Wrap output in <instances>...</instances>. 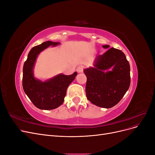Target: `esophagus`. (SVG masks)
Returning <instances> with one entry per match:
<instances>
[{
    "label": "esophagus",
    "mask_w": 155,
    "mask_h": 155,
    "mask_svg": "<svg viewBox=\"0 0 155 155\" xmlns=\"http://www.w3.org/2000/svg\"><path fill=\"white\" fill-rule=\"evenodd\" d=\"M83 69H84V67L83 65H80V66H79L77 68V72L79 73H81L83 71Z\"/></svg>",
    "instance_id": "esophagus-1"
}]
</instances>
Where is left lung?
Masks as SVG:
<instances>
[{
    "label": "left lung",
    "instance_id": "1",
    "mask_svg": "<svg viewBox=\"0 0 155 155\" xmlns=\"http://www.w3.org/2000/svg\"><path fill=\"white\" fill-rule=\"evenodd\" d=\"M109 45H104L107 48ZM94 67L83 70L87 76L86 94L94 105L109 109L118 104L130 83V65L122 51L114 48L96 58ZM112 68V71L108 70Z\"/></svg>",
    "mask_w": 155,
    "mask_h": 155
}]
</instances>
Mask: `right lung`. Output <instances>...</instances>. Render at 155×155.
I'll return each mask as SVG.
<instances>
[{"label":"right lung","mask_w":155,"mask_h":155,"mask_svg":"<svg viewBox=\"0 0 155 155\" xmlns=\"http://www.w3.org/2000/svg\"><path fill=\"white\" fill-rule=\"evenodd\" d=\"M58 45L59 42L48 41L33 47L23 66V89L33 104L40 109L51 110L62 105L68 87L77 76L76 72L69 76L60 74L45 81L34 76V67L37 55L50 46Z\"/></svg>","instance_id":"1"}]
</instances>
